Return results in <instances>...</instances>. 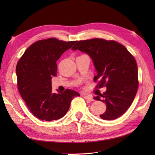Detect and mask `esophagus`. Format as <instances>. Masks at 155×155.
Instances as JSON below:
<instances>
[{"mask_svg":"<svg viewBox=\"0 0 155 155\" xmlns=\"http://www.w3.org/2000/svg\"><path fill=\"white\" fill-rule=\"evenodd\" d=\"M84 98H85V99L87 100H88V101H93V97H92L91 95H88V94H86V95H84Z\"/></svg>","mask_w":155,"mask_h":155,"instance_id":"obj_1","label":"esophagus"}]
</instances>
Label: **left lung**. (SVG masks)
I'll return each mask as SVG.
<instances>
[{"label": "left lung", "instance_id": "8db88e82", "mask_svg": "<svg viewBox=\"0 0 155 155\" xmlns=\"http://www.w3.org/2000/svg\"><path fill=\"white\" fill-rule=\"evenodd\" d=\"M72 50L90 56L97 71L94 77V83H98L96 88L107 87L103 94L94 97L107 105L100 117L110 120L120 117L132 104L139 86L135 58L123 45L103 38L78 41Z\"/></svg>", "mask_w": 155, "mask_h": 155}]
</instances>
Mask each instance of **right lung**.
Segmentation results:
<instances>
[{
    "label": "right lung",
    "mask_w": 155,
    "mask_h": 155,
    "mask_svg": "<svg viewBox=\"0 0 155 155\" xmlns=\"http://www.w3.org/2000/svg\"><path fill=\"white\" fill-rule=\"evenodd\" d=\"M77 41L66 42L56 38L38 41L31 45L20 58L16 67L18 89L32 114L46 121L64 117L72 100L80 96L66 89L53 93L51 79L57 76V61Z\"/></svg>",
    "instance_id": "add662e5"
}]
</instances>
